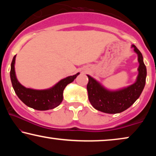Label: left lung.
<instances>
[{
    "label": "left lung",
    "mask_w": 156,
    "mask_h": 156,
    "mask_svg": "<svg viewBox=\"0 0 156 156\" xmlns=\"http://www.w3.org/2000/svg\"><path fill=\"white\" fill-rule=\"evenodd\" d=\"M134 52L138 55L139 67L138 74L135 83L125 88L111 91L102 86L91 76L87 75L89 82L87 89L88 97L93 107L106 114H118L129 108L138 98L146 84V67L141 52L133 44Z\"/></svg>",
    "instance_id": "obj_1"
}]
</instances>
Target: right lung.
<instances>
[{"label":"right lung","mask_w":156,"mask_h":156,"mask_svg":"<svg viewBox=\"0 0 156 156\" xmlns=\"http://www.w3.org/2000/svg\"><path fill=\"white\" fill-rule=\"evenodd\" d=\"M15 55L11 62L10 68V80L14 91L19 99L29 107L39 111L52 109L58 106L63 99V91L66 86L71 83L79 75L80 72L73 76H67L57 82L55 86L48 89H37L26 88L18 82L15 72Z\"/></svg>","instance_id":"add662e5"}]
</instances>
